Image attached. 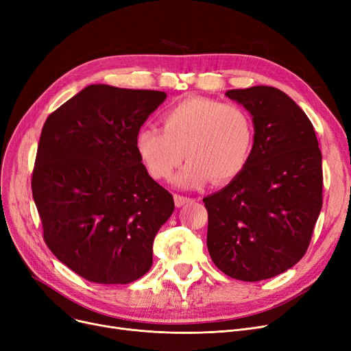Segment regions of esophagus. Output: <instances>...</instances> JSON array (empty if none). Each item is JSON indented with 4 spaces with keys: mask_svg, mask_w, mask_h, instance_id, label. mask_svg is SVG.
I'll list each match as a JSON object with an SVG mask.
<instances>
[{
    "mask_svg": "<svg viewBox=\"0 0 351 351\" xmlns=\"http://www.w3.org/2000/svg\"><path fill=\"white\" fill-rule=\"evenodd\" d=\"M173 199H175V205H176V208H182V206H185L186 204H189V202H192V199H191V197L182 196V195H175V196H173Z\"/></svg>",
    "mask_w": 351,
    "mask_h": 351,
    "instance_id": "obj_1",
    "label": "esophagus"
}]
</instances>
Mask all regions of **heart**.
<instances>
[{"instance_id":"b5f03b06","label":"heart","mask_w":351,"mask_h":351,"mask_svg":"<svg viewBox=\"0 0 351 351\" xmlns=\"http://www.w3.org/2000/svg\"><path fill=\"white\" fill-rule=\"evenodd\" d=\"M162 129L145 126L135 138V149L152 178L168 180L186 156L189 162L176 176V185L195 189L210 179L226 185L241 175L254 146V122L237 104L210 98H188L162 114Z\"/></svg>"}]
</instances>
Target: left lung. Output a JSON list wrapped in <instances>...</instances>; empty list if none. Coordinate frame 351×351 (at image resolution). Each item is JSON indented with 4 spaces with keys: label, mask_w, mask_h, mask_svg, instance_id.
Masks as SVG:
<instances>
[{
    "label": "left lung",
    "mask_w": 351,
    "mask_h": 351,
    "mask_svg": "<svg viewBox=\"0 0 351 351\" xmlns=\"http://www.w3.org/2000/svg\"><path fill=\"white\" fill-rule=\"evenodd\" d=\"M254 122L246 169L204 197L208 250L229 278H274L304 256L322 210V152L315 128L283 90L257 85L229 89Z\"/></svg>",
    "instance_id": "8db88e82"
}]
</instances>
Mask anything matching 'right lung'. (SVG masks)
<instances>
[{
  "instance_id": "right-lung-1",
  "label": "right lung",
  "mask_w": 351,
  "mask_h": 351,
  "mask_svg": "<svg viewBox=\"0 0 351 351\" xmlns=\"http://www.w3.org/2000/svg\"><path fill=\"white\" fill-rule=\"evenodd\" d=\"M160 90L88 85L47 118L32 172L44 241L81 278L128 285L152 266L154 239L175 209L136 149Z\"/></svg>"
}]
</instances>
